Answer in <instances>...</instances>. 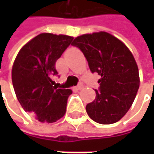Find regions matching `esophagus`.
<instances>
[{
  "label": "esophagus",
  "mask_w": 154,
  "mask_h": 154,
  "mask_svg": "<svg viewBox=\"0 0 154 154\" xmlns=\"http://www.w3.org/2000/svg\"><path fill=\"white\" fill-rule=\"evenodd\" d=\"M82 88H83V84H81V83H80V84H78L77 86L75 87V89H76V90H81Z\"/></svg>",
  "instance_id": "34e87169"
}]
</instances>
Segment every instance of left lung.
Masks as SVG:
<instances>
[{
    "label": "left lung",
    "mask_w": 154,
    "mask_h": 154,
    "mask_svg": "<svg viewBox=\"0 0 154 154\" xmlns=\"http://www.w3.org/2000/svg\"><path fill=\"white\" fill-rule=\"evenodd\" d=\"M73 46L85 55L92 73H98L100 87L86 105L88 116L97 123L119 121L130 109L139 88V72L131 51L106 32L77 36Z\"/></svg>",
    "instance_id": "8db88e82"
}]
</instances>
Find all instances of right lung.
<instances>
[{"label": "right lung", "instance_id": "obj_1", "mask_svg": "<svg viewBox=\"0 0 154 154\" xmlns=\"http://www.w3.org/2000/svg\"><path fill=\"white\" fill-rule=\"evenodd\" d=\"M73 37L40 34L22 47L16 58L12 84L22 108L39 121L53 123L66 112L70 89L58 88L52 76H57V60L71 45Z\"/></svg>", "mask_w": 154, "mask_h": 154}]
</instances>
